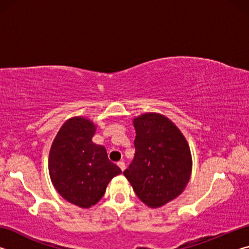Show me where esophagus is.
Segmentation results:
<instances>
[{
    "label": "esophagus",
    "instance_id": "34e87169",
    "mask_svg": "<svg viewBox=\"0 0 249 249\" xmlns=\"http://www.w3.org/2000/svg\"><path fill=\"white\" fill-rule=\"evenodd\" d=\"M117 166L120 167V169L122 170V171H124L125 170V162H123V161H120V162H117Z\"/></svg>",
    "mask_w": 249,
    "mask_h": 249
}]
</instances>
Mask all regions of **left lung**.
Returning <instances> with one entry per match:
<instances>
[{
    "label": "left lung",
    "instance_id": "8db88e82",
    "mask_svg": "<svg viewBox=\"0 0 249 249\" xmlns=\"http://www.w3.org/2000/svg\"><path fill=\"white\" fill-rule=\"evenodd\" d=\"M135 156L124 176L149 208H160L183 192L190 180V147L165 115L145 113L133 121Z\"/></svg>",
    "mask_w": 249,
    "mask_h": 249
}]
</instances>
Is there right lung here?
Returning a JSON list of instances; mask_svg holds the SVG:
<instances>
[{"label":"right lung","instance_id":"add662e5","mask_svg":"<svg viewBox=\"0 0 249 249\" xmlns=\"http://www.w3.org/2000/svg\"><path fill=\"white\" fill-rule=\"evenodd\" d=\"M96 125L82 116L66 121L53 142L48 169L59 195L89 209L104 196L109 181L122 170L108 160L107 149L92 137Z\"/></svg>","mask_w":249,"mask_h":249}]
</instances>
